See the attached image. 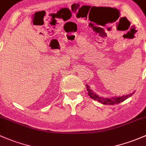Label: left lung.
Returning <instances> with one entry per match:
<instances>
[{
    "label": "left lung",
    "mask_w": 146,
    "mask_h": 146,
    "mask_svg": "<svg viewBox=\"0 0 146 146\" xmlns=\"http://www.w3.org/2000/svg\"><path fill=\"white\" fill-rule=\"evenodd\" d=\"M86 87H87V90L88 91V95L90 96V98L93 99L94 100H96L99 102L101 103L102 104H105V105H114V104H118L120 102H122L127 99H128L129 97H130L131 96H132V94L134 93H131L130 94L125 95V96H115V97H112L109 98V99H105V98L103 97H99L98 95H96V94H94L92 91V90H90V87L88 85H86Z\"/></svg>",
    "instance_id": "1"
}]
</instances>
